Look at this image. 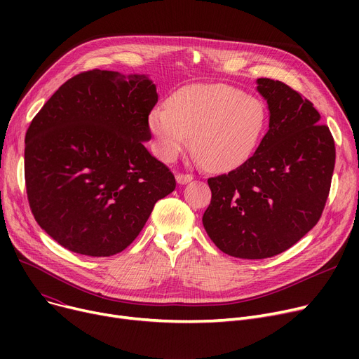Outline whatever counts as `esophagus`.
Instances as JSON below:
<instances>
[{
    "label": "esophagus",
    "mask_w": 359,
    "mask_h": 359,
    "mask_svg": "<svg viewBox=\"0 0 359 359\" xmlns=\"http://www.w3.org/2000/svg\"><path fill=\"white\" fill-rule=\"evenodd\" d=\"M192 176L191 175H177L176 176V182L179 183V184H186V183H189V182H192Z\"/></svg>",
    "instance_id": "1"
}]
</instances>
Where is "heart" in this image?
<instances>
[{
  "label": "heart",
  "mask_w": 359,
  "mask_h": 359,
  "mask_svg": "<svg viewBox=\"0 0 359 359\" xmlns=\"http://www.w3.org/2000/svg\"><path fill=\"white\" fill-rule=\"evenodd\" d=\"M266 119L265 103L252 94L227 84H195L176 91L167 107L151 110L148 128L161 160L175 161L192 140L206 168L230 172L255 154Z\"/></svg>",
  "instance_id": "obj_1"
}]
</instances>
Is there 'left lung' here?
Returning <instances> with one entry per match:
<instances>
[{
	"label": "left lung",
	"instance_id": "8db88e82",
	"mask_svg": "<svg viewBox=\"0 0 359 359\" xmlns=\"http://www.w3.org/2000/svg\"><path fill=\"white\" fill-rule=\"evenodd\" d=\"M269 129L255 154L208 179L202 222L215 246L240 259H265L304 237L323 212L334 168V141L313 103L287 84L256 81Z\"/></svg>",
	"mask_w": 359,
	"mask_h": 359
}]
</instances>
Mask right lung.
<instances>
[{
  "instance_id": "right-lung-1",
  "label": "right lung",
  "mask_w": 359,
  "mask_h": 359,
  "mask_svg": "<svg viewBox=\"0 0 359 359\" xmlns=\"http://www.w3.org/2000/svg\"><path fill=\"white\" fill-rule=\"evenodd\" d=\"M158 100L145 74L93 69L55 91L25 140L34 219L62 248L106 257L125 250L172 194V172L149 154L148 115Z\"/></svg>"
}]
</instances>
